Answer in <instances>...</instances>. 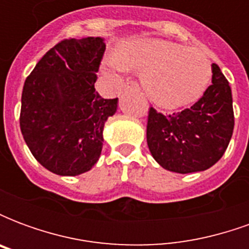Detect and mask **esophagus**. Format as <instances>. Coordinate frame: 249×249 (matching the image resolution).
Segmentation results:
<instances>
[{
  "mask_svg": "<svg viewBox=\"0 0 249 249\" xmlns=\"http://www.w3.org/2000/svg\"><path fill=\"white\" fill-rule=\"evenodd\" d=\"M124 89L125 90H139L140 87H139V84H137L136 81H128L126 84H125Z\"/></svg>",
  "mask_w": 249,
  "mask_h": 249,
  "instance_id": "esophagus-1",
  "label": "esophagus"
}]
</instances>
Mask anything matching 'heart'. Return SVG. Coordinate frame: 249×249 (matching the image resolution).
Masks as SVG:
<instances>
[{
  "label": "heart",
  "instance_id": "1",
  "mask_svg": "<svg viewBox=\"0 0 249 249\" xmlns=\"http://www.w3.org/2000/svg\"><path fill=\"white\" fill-rule=\"evenodd\" d=\"M121 69L144 73V90L165 109L193 104L207 90L212 64L203 52L164 40H141L121 46L103 71L116 74Z\"/></svg>",
  "mask_w": 249,
  "mask_h": 249
}]
</instances>
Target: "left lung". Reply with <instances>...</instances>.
<instances>
[{
    "mask_svg": "<svg viewBox=\"0 0 249 249\" xmlns=\"http://www.w3.org/2000/svg\"><path fill=\"white\" fill-rule=\"evenodd\" d=\"M233 125L230 84L219 66L212 64V84L191 108L173 114L149 109L146 142L164 169L183 175L201 172L224 155Z\"/></svg>",
    "mask_w": 249,
    "mask_h": 249,
    "instance_id": "1",
    "label": "left lung"
}]
</instances>
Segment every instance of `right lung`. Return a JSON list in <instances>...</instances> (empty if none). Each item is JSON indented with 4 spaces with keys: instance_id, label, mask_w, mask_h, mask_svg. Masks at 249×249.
Returning <instances> with one entry per match:
<instances>
[{
    "instance_id": "obj_1",
    "label": "right lung",
    "mask_w": 249,
    "mask_h": 249,
    "mask_svg": "<svg viewBox=\"0 0 249 249\" xmlns=\"http://www.w3.org/2000/svg\"><path fill=\"white\" fill-rule=\"evenodd\" d=\"M104 52L101 37L61 41L24 84V140L36 160L60 176L92 169L103 149L104 125L117 110V98H103L94 89Z\"/></svg>"
}]
</instances>
